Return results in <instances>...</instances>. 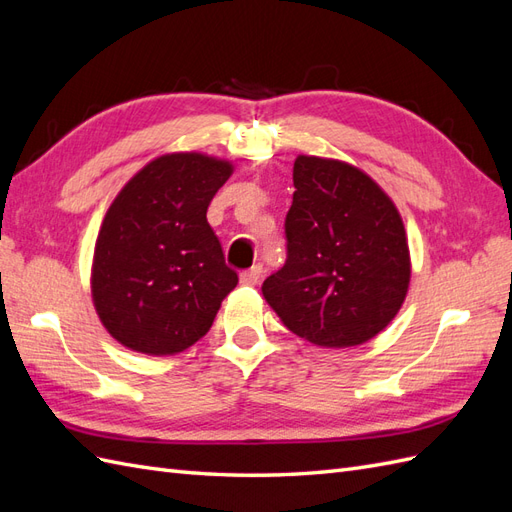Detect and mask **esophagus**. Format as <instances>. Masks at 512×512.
I'll return each instance as SVG.
<instances>
[{"label": "esophagus", "instance_id": "34e87169", "mask_svg": "<svg viewBox=\"0 0 512 512\" xmlns=\"http://www.w3.org/2000/svg\"><path fill=\"white\" fill-rule=\"evenodd\" d=\"M262 277V265H254L252 269H247L241 273V284L245 286H256Z\"/></svg>", "mask_w": 512, "mask_h": 512}]
</instances>
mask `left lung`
<instances>
[{"label": "left lung", "mask_w": 512, "mask_h": 512, "mask_svg": "<svg viewBox=\"0 0 512 512\" xmlns=\"http://www.w3.org/2000/svg\"><path fill=\"white\" fill-rule=\"evenodd\" d=\"M286 215V265L262 294L286 327L322 348H350L389 327L410 286L404 222L352 164L299 156Z\"/></svg>", "instance_id": "left-lung-1"}]
</instances>
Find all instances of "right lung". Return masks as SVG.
<instances>
[{
    "label": "right lung",
    "instance_id": "obj_1",
    "mask_svg": "<svg viewBox=\"0 0 512 512\" xmlns=\"http://www.w3.org/2000/svg\"><path fill=\"white\" fill-rule=\"evenodd\" d=\"M232 164L166 153L123 185L108 207L91 267L96 312L121 346L166 356L196 344L239 277L207 222Z\"/></svg>",
    "mask_w": 512,
    "mask_h": 512
}]
</instances>
